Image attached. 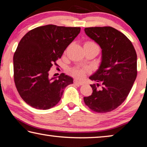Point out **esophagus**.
I'll list each match as a JSON object with an SVG mask.
<instances>
[{"label":"esophagus","instance_id":"esophagus-1","mask_svg":"<svg viewBox=\"0 0 147 147\" xmlns=\"http://www.w3.org/2000/svg\"><path fill=\"white\" fill-rule=\"evenodd\" d=\"M74 84H77V85H80V86L83 85V84H84V83L82 82L79 81V80H74Z\"/></svg>","mask_w":147,"mask_h":147}]
</instances>
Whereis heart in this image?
<instances>
[{"instance_id": "obj_1", "label": "heart", "mask_w": 147, "mask_h": 147, "mask_svg": "<svg viewBox=\"0 0 147 147\" xmlns=\"http://www.w3.org/2000/svg\"><path fill=\"white\" fill-rule=\"evenodd\" d=\"M84 47H94V48L98 49V47L94 42L91 41H87L84 43ZM89 69L88 67H76L71 69L70 70L71 74L76 78L82 79L87 74L89 73Z\"/></svg>"}]
</instances>
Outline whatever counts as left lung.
<instances>
[{
	"instance_id": "1",
	"label": "left lung",
	"mask_w": 147,
	"mask_h": 147,
	"mask_svg": "<svg viewBox=\"0 0 147 147\" xmlns=\"http://www.w3.org/2000/svg\"><path fill=\"white\" fill-rule=\"evenodd\" d=\"M84 31L102 49V62L89 77L97 84L90 85L93 93L84 101L92 111L109 112L125 100L136 80V50L130 39L113 27H89Z\"/></svg>"
}]
</instances>
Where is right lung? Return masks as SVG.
I'll use <instances>...</instances> for the list:
<instances>
[{"instance_id": "add662e5", "label": "right lung", "mask_w": 147, "mask_h": 147, "mask_svg": "<svg viewBox=\"0 0 147 147\" xmlns=\"http://www.w3.org/2000/svg\"><path fill=\"white\" fill-rule=\"evenodd\" d=\"M80 32V27L54 24L30 30L19 41L13 55V78L23 100L34 108L48 109L59 102L64 89L73 84L63 73L58 78L49 71Z\"/></svg>"}]
</instances>
